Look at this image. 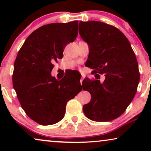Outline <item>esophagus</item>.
<instances>
[{
	"label": "esophagus",
	"instance_id": "1",
	"mask_svg": "<svg viewBox=\"0 0 151 151\" xmlns=\"http://www.w3.org/2000/svg\"><path fill=\"white\" fill-rule=\"evenodd\" d=\"M84 78V76H83V75H82V78H81V79H80V83H81V84H82V81H83Z\"/></svg>",
	"mask_w": 151,
	"mask_h": 151
}]
</instances>
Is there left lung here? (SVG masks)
Returning <instances> with one entry per match:
<instances>
[{
    "mask_svg": "<svg viewBox=\"0 0 151 151\" xmlns=\"http://www.w3.org/2000/svg\"><path fill=\"white\" fill-rule=\"evenodd\" d=\"M79 34L89 47L86 63L96 79L82 82L83 90L91 96L83 106L84 113L91 120H113L124 112L137 91L139 72L135 54L124 34L104 22L80 21ZM103 73L105 79L101 83Z\"/></svg>",
    "mask_w": 151,
    "mask_h": 151,
    "instance_id": "8db88e82",
    "label": "left lung"
}]
</instances>
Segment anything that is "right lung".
Segmentation results:
<instances>
[{"instance_id":"1","label":"right lung","mask_w":151,"mask_h":151,"mask_svg":"<svg viewBox=\"0 0 151 151\" xmlns=\"http://www.w3.org/2000/svg\"><path fill=\"white\" fill-rule=\"evenodd\" d=\"M78 21L51 23L33 32L24 41L14 63V88L26 114L41 125L58 122L68 101L82 91L69 72L63 79L51 76L53 63L63 57L66 45L78 36Z\"/></svg>"}]
</instances>
